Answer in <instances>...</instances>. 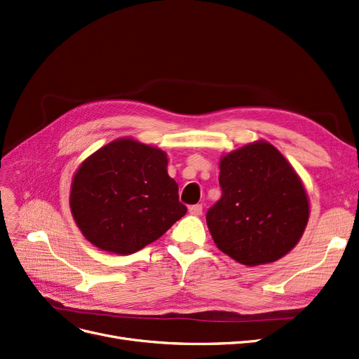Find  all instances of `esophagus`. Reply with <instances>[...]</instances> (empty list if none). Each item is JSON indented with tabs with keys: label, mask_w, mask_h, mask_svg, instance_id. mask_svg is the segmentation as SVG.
<instances>
[{
	"label": "esophagus",
	"mask_w": 359,
	"mask_h": 359,
	"mask_svg": "<svg viewBox=\"0 0 359 359\" xmlns=\"http://www.w3.org/2000/svg\"><path fill=\"white\" fill-rule=\"evenodd\" d=\"M189 212L194 215H201L202 214V205L196 204V205H191L189 207Z\"/></svg>",
	"instance_id": "obj_1"
}]
</instances>
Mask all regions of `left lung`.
Returning a JSON list of instances; mask_svg holds the SVG:
<instances>
[{"label":"left lung","mask_w":359,"mask_h":359,"mask_svg":"<svg viewBox=\"0 0 359 359\" xmlns=\"http://www.w3.org/2000/svg\"><path fill=\"white\" fill-rule=\"evenodd\" d=\"M222 198L207 211L222 252L254 267L286 255L299 242L309 217L298 175L269 142H254L220 161Z\"/></svg>","instance_id":"obj_1"}]
</instances>
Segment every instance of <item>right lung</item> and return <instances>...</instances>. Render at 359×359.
I'll return each instance as SVG.
<instances>
[{
  "instance_id": "1",
  "label": "right lung",
  "mask_w": 359,
  "mask_h": 359,
  "mask_svg": "<svg viewBox=\"0 0 359 359\" xmlns=\"http://www.w3.org/2000/svg\"><path fill=\"white\" fill-rule=\"evenodd\" d=\"M167 154L117 139L86 158L72 183L70 210L83 236L120 255L141 251L186 214Z\"/></svg>"
}]
</instances>
